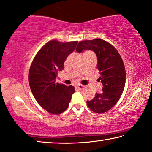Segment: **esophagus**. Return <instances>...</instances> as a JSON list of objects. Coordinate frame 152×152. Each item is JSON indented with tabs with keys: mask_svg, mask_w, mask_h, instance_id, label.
Instances as JSON below:
<instances>
[{
	"mask_svg": "<svg viewBox=\"0 0 152 152\" xmlns=\"http://www.w3.org/2000/svg\"><path fill=\"white\" fill-rule=\"evenodd\" d=\"M77 88L80 89V90H83V89H85L86 88V87L85 86V85H77Z\"/></svg>",
	"mask_w": 152,
	"mask_h": 152,
	"instance_id": "obj_1",
	"label": "esophagus"
}]
</instances>
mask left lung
Segmentation results:
<instances>
[{"mask_svg": "<svg viewBox=\"0 0 152 152\" xmlns=\"http://www.w3.org/2000/svg\"><path fill=\"white\" fill-rule=\"evenodd\" d=\"M91 50L96 55L97 68L102 84V92L96 93L95 97L87 104L94 112H107L118 101L125 85V65L118 51L105 40L96 38L79 42L76 49L78 53Z\"/></svg>", "mask_w": 152, "mask_h": 152, "instance_id": "obj_1", "label": "left lung"}]
</instances>
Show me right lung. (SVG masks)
<instances>
[{
  "label": "right lung",
  "instance_id": "right-lung-1",
  "mask_svg": "<svg viewBox=\"0 0 152 152\" xmlns=\"http://www.w3.org/2000/svg\"><path fill=\"white\" fill-rule=\"evenodd\" d=\"M78 41L62 42L51 40L39 50L31 63L29 73L31 91L38 103L47 112L60 114L67 110L73 86L56 82L58 72L64 69V62L75 50Z\"/></svg>",
  "mask_w": 152,
  "mask_h": 152
}]
</instances>
